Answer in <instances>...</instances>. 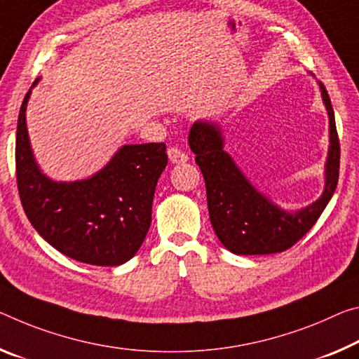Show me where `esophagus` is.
<instances>
[{
  "label": "esophagus",
  "instance_id": "1",
  "mask_svg": "<svg viewBox=\"0 0 359 359\" xmlns=\"http://www.w3.org/2000/svg\"><path fill=\"white\" fill-rule=\"evenodd\" d=\"M168 156H169V161L172 164H182L189 161V156H187L182 150H179L177 147H170L168 150Z\"/></svg>",
  "mask_w": 359,
  "mask_h": 359
}]
</instances>
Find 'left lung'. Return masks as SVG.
Here are the masks:
<instances>
[{"instance_id": "left-lung-1", "label": "left lung", "mask_w": 359, "mask_h": 359, "mask_svg": "<svg viewBox=\"0 0 359 359\" xmlns=\"http://www.w3.org/2000/svg\"><path fill=\"white\" fill-rule=\"evenodd\" d=\"M318 86L329 118V145L323 193L305 208L286 210L262 193L225 150L219 123L209 119L193 123L189 144L206 182L210 224L219 241L230 252L265 255L286 251L316 224L331 201L339 182L340 147L331 99L321 81Z\"/></svg>"}]
</instances>
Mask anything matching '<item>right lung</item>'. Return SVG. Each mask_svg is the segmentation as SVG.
<instances>
[{
    "mask_svg": "<svg viewBox=\"0 0 359 359\" xmlns=\"http://www.w3.org/2000/svg\"><path fill=\"white\" fill-rule=\"evenodd\" d=\"M39 79L22 102L15 134L17 187L27 217L67 257L99 266L126 264L149 233L155 189L168 164L166 145H123L86 179H50L33 155L27 129L28 100Z\"/></svg>",
    "mask_w": 359,
    "mask_h": 359,
    "instance_id": "add662e5",
    "label": "right lung"
}]
</instances>
